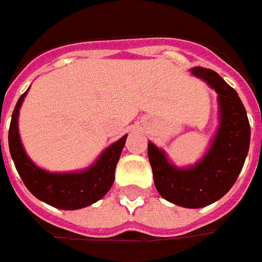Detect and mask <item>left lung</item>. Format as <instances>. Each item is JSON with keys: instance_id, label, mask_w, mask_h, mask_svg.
Wrapping results in <instances>:
<instances>
[{"instance_id": "1", "label": "left lung", "mask_w": 262, "mask_h": 262, "mask_svg": "<svg viewBox=\"0 0 262 262\" xmlns=\"http://www.w3.org/2000/svg\"><path fill=\"white\" fill-rule=\"evenodd\" d=\"M192 74L219 94L220 126L210 149L198 163L179 168L163 149L148 142V157L158 193L185 208H202L224 196L234 185L249 151L251 126L237 92L211 69L193 67Z\"/></svg>"}]
</instances>
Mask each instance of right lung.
Here are the masks:
<instances>
[{
    "label": "right lung",
    "instance_id": "obj_1",
    "mask_svg": "<svg viewBox=\"0 0 262 262\" xmlns=\"http://www.w3.org/2000/svg\"><path fill=\"white\" fill-rule=\"evenodd\" d=\"M26 94L28 91L18 98L8 130L10 154L25 186L36 198L60 210H79L99 201L114 183L116 165L119 163L127 135L110 145L86 170L74 173H50L42 170L26 155L18 135V110Z\"/></svg>",
    "mask_w": 262,
    "mask_h": 262
}]
</instances>
